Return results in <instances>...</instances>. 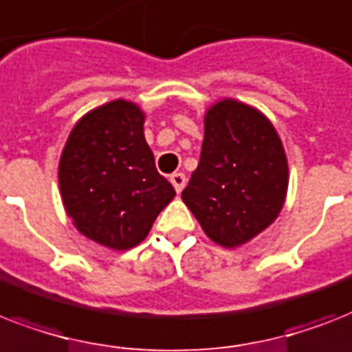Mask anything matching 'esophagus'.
<instances>
[{"label":"esophagus","instance_id":"obj_1","mask_svg":"<svg viewBox=\"0 0 352 352\" xmlns=\"http://www.w3.org/2000/svg\"><path fill=\"white\" fill-rule=\"evenodd\" d=\"M170 181L173 184V188H175L177 193H181L184 190V186H186V175L184 173H173L170 177Z\"/></svg>","mask_w":352,"mask_h":352}]
</instances>
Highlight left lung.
Masks as SVG:
<instances>
[{
	"mask_svg": "<svg viewBox=\"0 0 352 352\" xmlns=\"http://www.w3.org/2000/svg\"><path fill=\"white\" fill-rule=\"evenodd\" d=\"M287 188V155L272 122L232 98L210 107L201 160L182 192L204 234L225 248L245 245L272 225Z\"/></svg>",
	"mask_w": 352,
	"mask_h": 352,
	"instance_id": "8db88e82",
	"label": "left lung"
}]
</instances>
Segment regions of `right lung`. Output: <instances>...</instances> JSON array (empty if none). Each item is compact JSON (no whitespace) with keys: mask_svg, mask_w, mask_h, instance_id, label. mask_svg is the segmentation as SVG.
<instances>
[{"mask_svg":"<svg viewBox=\"0 0 352 352\" xmlns=\"http://www.w3.org/2000/svg\"><path fill=\"white\" fill-rule=\"evenodd\" d=\"M65 212L80 234L113 250L146 239L175 190L155 168L142 109L113 100L80 118L58 166Z\"/></svg>","mask_w":352,"mask_h":352,"instance_id":"right-lung-1","label":"right lung"}]
</instances>
